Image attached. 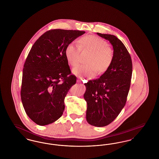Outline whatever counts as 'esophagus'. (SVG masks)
<instances>
[{"label": "esophagus", "instance_id": "obj_1", "mask_svg": "<svg viewBox=\"0 0 159 159\" xmlns=\"http://www.w3.org/2000/svg\"><path fill=\"white\" fill-rule=\"evenodd\" d=\"M82 78H78L77 80V82L79 83H82Z\"/></svg>", "mask_w": 159, "mask_h": 159}]
</instances>
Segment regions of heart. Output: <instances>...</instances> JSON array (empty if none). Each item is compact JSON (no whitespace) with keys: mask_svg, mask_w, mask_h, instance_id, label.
<instances>
[{"mask_svg":"<svg viewBox=\"0 0 159 159\" xmlns=\"http://www.w3.org/2000/svg\"><path fill=\"white\" fill-rule=\"evenodd\" d=\"M91 52L88 58V64L80 65L73 70V73L79 77L93 78L98 73H105L113 61L112 49L108 46L106 40L95 35H88L80 38L78 44L71 42L65 50V55L70 65L77 66L80 62V52Z\"/></svg>","mask_w":159,"mask_h":159,"instance_id":"1","label":"heart"}]
</instances>
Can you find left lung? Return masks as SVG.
<instances>
[{
    "instance_id": "1",
    "label": "left lung",
    "mask_w": 159,
    "mask_h": 159,
    "mask_svg": "<svg viewBox=\"0 0 159 159\" xmlns=\"http://www.w3.org/2000/svg\"><path fill=\"white\" fill-rule=\"evenodd\" d=\"M113 46L111 65L100 77L84 83L86 120L97 127L111 123L125 106L132 74V62L126 48L117 37L97 33Z\"/></svg>"
}]
</instances>
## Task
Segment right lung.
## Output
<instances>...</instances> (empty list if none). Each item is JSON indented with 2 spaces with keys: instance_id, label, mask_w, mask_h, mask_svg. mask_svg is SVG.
<instances>
[{
  "instance_id": "right-lung-1",
  "label": "right lung",
  "mask_w": 159,
  "mask_h": 159,
  "mask_svg": "<svg viewBox=\"0 0 159 159\" xmlns=\"http://www.w3.org/2000/svg\"><path fill=\"white\" fill-rule=\"evenodd\" d=\"M84 33L51 30L32 46L24 65L21 98L25 113L37 125L52 123L63 113L65 97L77 80L71 75L66 48Z\"/></svg>"
}]
</instances>
